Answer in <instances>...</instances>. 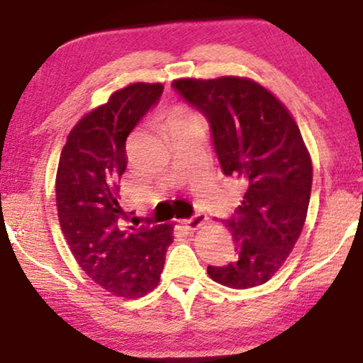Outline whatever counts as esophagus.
<instances>
[{
    "label": "esophagus",
    "mask_w": 363,
    "mask_h": 363,
    "mask_svg": "<svg viewBox=\"0 0 363 363\" xmlns=\"http://www.w3.org/2000/svg\"><path fill=\"white\" fill-rule=\"evenodd\" d=\"M206 222H207L206 214H196L194 217H191V219L182 220V224H184L189 230H197V229H201L202 225H206Z\"/></svg>",
    "instance_id": "esophagus-1"
}]
</instances>
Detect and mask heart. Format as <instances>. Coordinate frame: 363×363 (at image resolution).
<instances>
[{
    "label": "heart",
    "instance_id": "obj_1",
    "mask_svg": "<svg viewBox=\"0 0 363 363\" xmlns=\"http://www.w3.org/2000/svg\"><path fill=\"white\" fill-rule=\"evenodd\" d=\"M191 119H194V114H192L186 106H181V104L172 106V108H169L166 111V114H164V124H166L167 129L182 123H187V121Z\"/></svg>",
    "mask_w": 363,
    "mask_h": 363
}]
</instances>
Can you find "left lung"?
<instances>
[{
	"mask_svg": "<svg viewBox=\"0 0 363 363\" xmlns=\"http://www.w3.org/2000/svg\"><path fill=\"white\" fill-rule=\"evenodd\" d=\"M209 119L222 172L244 182L230 230L238 259L207 267L214 282L250 289L272 279L301 235L312 191V159L277 96L250 77H181L172 83Z\"/></svg>",
	"mask_w": 363,
	"mask_h": 363,
	"instance_id": "left-lung-1",
	"label": "left lung"
}]
</instances>
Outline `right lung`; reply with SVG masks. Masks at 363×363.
<instances>
[{"label": "right lung", "instance_id": "right-lung-1", "mask_svg": "<svg viewBox=\"0 0 363 363\" xmlns=\"http://www.w3.org/2000/svg\"><path fill=\"white\" fill-rule=\"evenodd\" d=\"M161 83H133L86 113L67 134L56 172L57 219L79 267L118 297L138 298L157 287L172 244L171 224L125 225L118 181L125 139L161 98Z\"/></svg>", "mask_w": 363, "mask_h": 363}]
</instances>
